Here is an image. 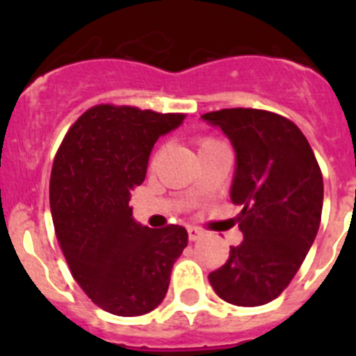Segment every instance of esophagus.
Wrapping results in <instances>:
<instances>
[{
  "instance_id": "1",
  "label": "esophagus",
  "mask_w": 356,
  "mask_h": 356,
  "mask_svg": "<svg viewBox=\"0 0 356 356\" xmlns=\"http://www.w3.org/2000/svg\"><path fill=\"white\" fill-rule=\"evenodd\" d=\"M187 232H188V238H191V241H197V238L203 237V229L196 228V226H188Z\"/></svg>"
}]
</instances>
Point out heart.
I'll list each match as a JSON object with an SVG mask.
<instances>
[{"label":"heart","mask_w":356,"mask_h":356,"mask_svg":"<svg viewBox=\"0 0 356 356\" xmlns=\"http://www.w3.org/2000/svg\"><path fill=\"white\" fill-rule=\"evenodd\" d=\"M209 144H213V140H203V143H201V147L209 146ZM201 147H200V149H201Z\"/></svg>","instance_id":"heart-1"}]
</instances>
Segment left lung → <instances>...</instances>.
Wrapping results in <instances>:
<instances>
[{
	"label": "left lung",
	"mask_w": 356,
	"mask_h": 356,
	"mask_svg": "<svg viewBox=\"0 0 356 356\" xmlns=\"http://www.w3.org/2000/svg\"><path fill=\"white\" fill-rule=\"evenodd\" d=\"M229 139V197L244 241L209 282L221 300L260 307L278 298L303 264L321 225L323 175L307 137L273 112L225 108L201 115Z\"/></svg>",
	"instance_id": "left-lung-1"
}]
</instances>
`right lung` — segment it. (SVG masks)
I'll return each instance as SVG.
<instances>
[{
    "label": "right lung",
    "instance_id": "obj_1",
    "mask_svg": "<svg viewBox=\"0 0 356 356\" xmlns=\"http://www.w3.org/2000/svg\"><path fill=\"white\" fill-rule=\"evenodd\" d=\"M184 119L134 106H92L72 124L53 162L49 205L62 253L85 294L114 316L155 310L187 246L184 226L147 228L130 207L155 143Z\"/></svg>",
    "mask_w": 356,
    "mask_h": 356
}]
</instances>
